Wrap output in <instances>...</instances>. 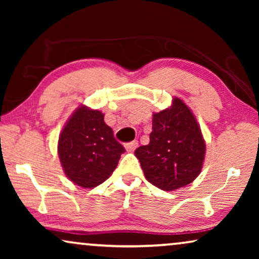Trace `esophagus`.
<instances>
[{
  "instance_id": "34e87169",
  "label": "esophagus",
  "mask_w": 259,
  "mask_h": 259,
  "mask_svg": "<svg viewBox=\"0 0 259 259\" xmlns=\"http://www.w3.org/2000/svg\"><path fill=\"white\" fill-rule=\"evenodd\" d=\"M137 147H138V141L137 140H134V141H132V143H128V144L125 145V148H126L127 152H133Z\"/></svg>"
}]
</instances>
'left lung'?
Returning <instances> with one entry per match:
<instances>
[{
  "instance_id": "left-lung-1",
  "label": "left lung",
  "mask_w": 259,
  "mask_h": 259,
  "mask_svg": "<svg viewBox=\"0 0 259 259\" xmlns=\"http://www.w3.org/2000/svg\"><path fill=\"white\" fill-rule=\"evenodd\" d=\"M205 141L190 108L179 98L172 106L154 113L150 144L138 147L146 179L158 189L178 190L199 176L205 158Z\"/></svg>"
}]
</instances>
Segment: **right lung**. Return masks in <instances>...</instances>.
Segmentation results:
<instances>
[{
    "label": "right lung",
    "mask_w": 259,
    "mask_h": 259,
    "mask_svg": "<svg viewBox=\"0 0 259 259\" xmlns=\"http://www.w3.org/2000/svg\"><path fill=\"white\" fill-rule=\"evenodd\" d=\"M58 152L69 180L92 189L111 177L125 148L115 140L100 111L81 106L63 127Z\"/></svg>",
    "instance_id": "right-lung-1"
}]
</instances>
